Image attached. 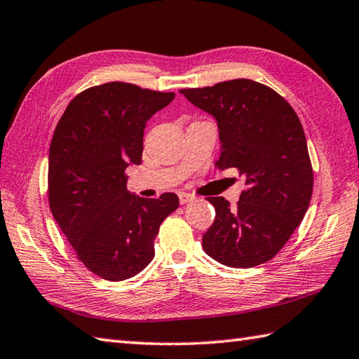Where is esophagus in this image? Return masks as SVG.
<instances>
[{"label":"esophagus","mask_w":359,"mask_h":359,"mask_svg":"<svg viewBox=\"0 0 359 359\" xmlns=\"http://www.w3.org/2000/svg\"><path fill=\"white\" fill-rule=\"evenodd\" d=\"M179 201H180L182 205H185V203L193 202L194 201V196L193 194H188V193H179Z\"/></svg>","instance_id":"1"}]
</instances>
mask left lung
I'll use <instances>...</instances> for the list:
<instances>
[{
  "instance_id": "left-lung-1",
  "label": "left lung",
  "mask_w": 359,
  "mask_h": 359,
  "mask_svg": "<svg viewBox=\"0 0 359 359\" xmlns=\"http://www.w3.org/2000/svg\"><path fill=\"white\" fill-rule=\"evenodd\" d=\"M180 94L215 117L220 140L216 166L236 168L247 185L236 207L224 197L208 199L216 219L203 234L205 253L233 269L270 261L306 216L313 191L299 117L271 88L247 79Z\"/></svg>"
}]
</instances>
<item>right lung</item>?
Here are the masks:
<instances>
[{
	"label": "right lung",
	"mask_w": 359,
	"mask_h": 359,
	"mask_svg": "<svg viewBox=\"0 0 359 359\" xmlns=\"http://www.w3.org/2000/svg\"><path fill=\"white\" fill-rule=\"evenodd\" d=\"M174 93L112 81L67 104L49 149V207L86 269L108 280L135 276L154 257L160 224L179 207L166 193L143 199L126 189L140 165L147 121Z\"/></svg>",
	"instance_id": "right-lung-1"
}]
</instances>
